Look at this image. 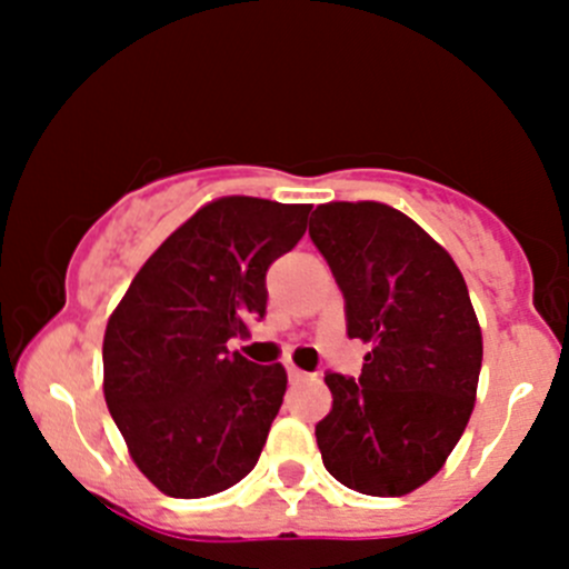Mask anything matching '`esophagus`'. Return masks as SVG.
Listing matches in <instances>:
<instances>
[{
	"mask_svg": "<svg viewBox=\"0 0 569 569\" xmlns=\"http://www.w3.org/2000/svg\"><path fill=\"white\" fill-rule=\"evenodd\" d=\"M286 371H289V380H291V382H300V380H306V377H308L306 371L297 369V366H291V363L286 366Z\"/></svg>",
	"mask_w": 569,
	"mask_h": 569,
	"instance_id": "obj_1",
	"label": "esophagus"
}]
</instances>
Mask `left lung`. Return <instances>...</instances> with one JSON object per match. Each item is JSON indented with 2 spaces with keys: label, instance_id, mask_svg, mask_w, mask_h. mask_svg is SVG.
Returning <instances> with one entry per match:
<instances>
[{
  "label": "left lung",
  "instance_id": "8db88e82",
  "mask_svg": "<svg viewBox=\"0 0 569 569\" xmlns=\"http://www.w3.org/2000/svg\"><path fill=\"white\" fill-rule=\"evenodd\" d=\"M311 242L343 295L347 336L371 343L358 380L327 371L321 462L349 490L393 498L443 468L473 412L481 330L451 256L375 200L325 203Z\"/></svg>",
  "mask_w": 569,
  "mask_h": 569
}]
</instances>
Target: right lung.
Wrapping results in <instances>:
<instances>
[{
    "instance_id": "add662e5",
    "label": "right lung",
    "mask_w": 569,
    "mask_h": 569,
    "mask_svg": "<svg viewBox=\"0 0 569 569\" xmlns=\"http://www.w3.org/2000/svg\"><path fill=\"white\" fill-rule=\"evenodd\" d=\"M311 206L206 203L170 233L107 321L104 399L131 460L170 498L228 490L256 468L286 371L228 352L267 313V269Z\"/></svg>"
}]
</instances>
